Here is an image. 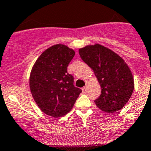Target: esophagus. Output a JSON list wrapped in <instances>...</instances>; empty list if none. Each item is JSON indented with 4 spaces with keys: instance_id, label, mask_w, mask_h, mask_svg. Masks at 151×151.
Segmentation results:
<instances>
[{
    "instance_id": "obj_1",
    "label": "esophagus",
    "mask_w": 151,
    "mask_h": 151,
    "mask_svg": "<svg viewBox=\"0 0 151 151\" xmlns=\"http://www.w3.org/2000/svg\"><path fill=\"white\" fill-rule=\"evenodd\" d=\"M86 89H87V86H84V87L82 88V92H85V91H86Z\"/></svg>"
}]
</instances>
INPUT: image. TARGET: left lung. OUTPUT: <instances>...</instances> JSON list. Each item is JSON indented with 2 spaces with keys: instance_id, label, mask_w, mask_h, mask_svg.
<instances>
[{
  "instance_id": "left-lung-1",
  "label": "left lung",
  "mask_w": 151,
  "mask_h": 151,
  "mask_svg": "<svg viewBox=\"0 0 151 151\" xmlns=\"http://www.w3.org/2000/svg\"><path fill=\"white\" fill-rule=\"evenodd\" d=\"M78 53L101 85V95L94 101L96 106L108 113L121 110L130 99L134 87L127 63L116 53L100 44L86 45Z\"/></svg>"
}]
</instances>
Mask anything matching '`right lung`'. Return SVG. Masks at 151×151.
<instances>
[{
	"instance_id": "obj_1",
	"label": "right lung",
	"mask_w": 151,
	"mask_h": 151,
	"mask_svg": "<svg viewBox=\"0 0 151 151\" xmlns=\"http://www.w3.org/2000/svg\"><path fill=\"white\" fill-rule=\"evenodd\" d=\"M76 52L65 45H53L41 53L29 76V88L36 104L50 116L58 118L73 109L82 90L73 85L67 66Z\"/></svg>"
}]
</instances>
